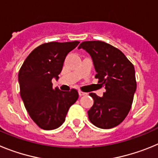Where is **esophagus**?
Wrapping results in <instances>:
<instances>
[{
    "label": "esophagus",
    "mask_w": 158,
    "mask_h": 158,
    "mask_svg": "<svg viewBox=\"0 0 158 158\" xmlns=\"http://www.w3.org/2000/svg\"><path fill=\"white\" fill-rule=\"evenodd\" d=\"M79 95H80V96H85V95H87V93H84V92L82 91H79Z\"/></svg>",
    "instance_id": "esophagus-1"
}]
</instances>
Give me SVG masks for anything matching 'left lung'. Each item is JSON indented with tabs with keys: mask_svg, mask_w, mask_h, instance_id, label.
<instances>
[{
	"mask_svg": "<svg viewBox=\"0 0 158 158\" xmlns=\"http://www.w3.org/2000/svg\"><path fill=\"white\" fill-rule=\"evenodd\" d=\"M93 58L98 83L106 92L102 97L89 93L94 100L88 115L90 122L102 129L118 126L128 115L137 83L134 65L116 47L102 41H85L78 47Z\"/></svg>",
	"mask_w": 158,
	"mask_h": 158,
	"instance_id": "8db88e82",
	"label": "left lung"
}]
</instances>
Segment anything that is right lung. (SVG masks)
Returning a JSON list of instances; mask_svg holds the SVG:
<instances>
[{
	"mask_svg": "<svg viewBox=\"0 0 158 158\" xmlns=\"http://www.w3.org/2000/svg\"><path fill=\"white\" fill-rule=\"evenodd\" d=\"M78 41L43 43L30 53L18 74L19 93L31 119L43 130H54L64 123L71 105L78 99L72 89L64 92L53 88L66 55L77 47Z\"/></svg>",
	"mask_w": 158,
	"mask_h": 158,
	"instance_id": "add662e5",
	"label": "right lung"
}]
</instances>
